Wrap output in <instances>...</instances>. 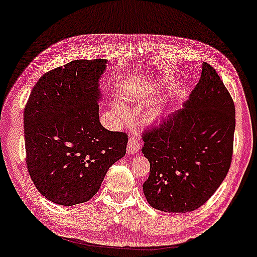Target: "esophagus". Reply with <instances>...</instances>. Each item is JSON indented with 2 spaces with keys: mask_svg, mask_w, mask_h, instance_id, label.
Returning a JSON list of instances; mask_svg holds the SVG:
<instances>
[{
  "mask_svg": "<svg viewBox=\"0 0 257 257\" xmlns=\"http://www.w3.org/2000/svg\"><path fill=\"white\" fill-rule=\"evenodd\" d=\"M140 149V141L137 139L136 137H131L127 142V147H126V151L130 154H136Z\"/></svg>",
  "mask_w": 257,
  "mask_h": 257,
  "instance_id": "esophagus-1",
  "label": "esophagus"
}]
</instances>
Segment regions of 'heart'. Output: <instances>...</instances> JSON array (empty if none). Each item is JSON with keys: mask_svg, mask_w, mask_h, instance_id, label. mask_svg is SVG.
<instances>
[{"mask_svg": "<svg viewBox=\"0 0 257 257\" xmlns=\"http://www.w3.org/2000/svg\"><path fill=\"white\" fill-rule=\"evenodd\" d=\"M113 111H115L119 117H127V110H126L125 106L120 103L119 101H116L112 105Z\"/></svg>", "mask_w": 257, "mask_h": 257, "instance_id": "b5f03b06", "label": "heart"}]
</instances>
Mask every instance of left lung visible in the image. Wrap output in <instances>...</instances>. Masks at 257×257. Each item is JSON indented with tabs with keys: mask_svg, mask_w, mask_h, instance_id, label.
I'll return each mask as SVG.
<instances>
[{
	"mask_svg": "<svg viewBox=\"0 0 257 257\" xmlns=\"http://www.w3.org/2000/svg\"><path fill=\"white\" fill-rule=\"evenodd\" d=\"M234 128L233 100L216 70L203 62L183 108L142 136L141 152L151 164L142 186L148 203L173 214L206 203L230 169Z\"/></svg>",
	"mask_w": 257,
	"mask_h": 257,
	"instance_id": "obj_1",
	"label": "left lung"
}]
</instances>
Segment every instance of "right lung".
I'll return each instance as SVG.
<instances>
[{
	"mask_svg": "<svg viewBox=\"0 0 257 257\" xmlns=\"http://www.w3.org/2000/svg\"><path fill=\"white\" fill-rule=\"evenodd\" d=\"M106 60H77L43 74L24 110L26 165L35 187L61 206L87 202L126 153L127 134L98 118Z\"/></svg>",
	"mask_w": 257,
	"mask_h": 257,
	"instance_id": "add662e5",
	"label": "right lung"
}]
</instances>
